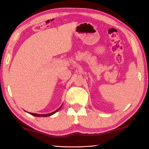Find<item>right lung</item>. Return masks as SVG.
Listing matches in <instances>:
<instances>
[{"label": "right lung", "mask_w": 149, "mask_h": 149, "mask_svg": "<svg viewBox=\"0 0 149 149\" xmlns=\"http://www.w3.org/2000/svg\"><path fill=\"white\" fill-rule=\"evenodd\" d=\"M62 104L61 105V107H60L58 109H57L56 110H55L54 112H51V113H49V114H35V113H30V112H28V113H29L30 114H31V115H33V116H37V117H39V116H41V117H47V116H51V115H52V114H55V113H56V112H58V111L60 108H62Z\"/></svg>", "instance_id": "right-lung-1"}]
</instances>
